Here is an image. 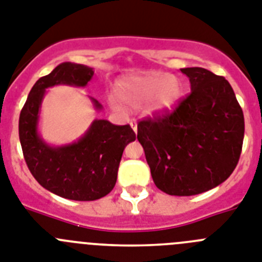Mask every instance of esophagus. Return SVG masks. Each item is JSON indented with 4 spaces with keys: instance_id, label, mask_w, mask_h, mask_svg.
Instances as JSON below:
<instances>
[{
    "instance_id": "esophagus-1",
    "label": "esophagus",
    "mask_w": 262,
    "mask_h": 262,
    "mask_svg": "<svg viewBox=\"0 0 262 262\" xmlns=\"http://www.w3.org/2000/svg\"><path fill=\"white\" fill-rule=\"evenodd\" d=\"M129 126L133 127V129H134V133H138V123H136V120L135 119H131V122H129Z\"/></svg>"
}]
</instances>
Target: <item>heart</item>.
<instances>
[{
	"label": "heart",
	"instance_id": "b5f03b06",
	"mask_svg": "<svg viewBox=\"0 0 262 262\" xmlns=\"http://www.w3.org/2000/svg\"><path fill=\"white\" fill-rule=\"evenodd\" d=\"M113 93L108 102L116 113L136 111L146 106L149 114L164 116L179 106L183 86L168 73L129 74L116 80Z\"/></svg>",
	"mask_w": 262,
	"mask_h": 262
}]
</instances>
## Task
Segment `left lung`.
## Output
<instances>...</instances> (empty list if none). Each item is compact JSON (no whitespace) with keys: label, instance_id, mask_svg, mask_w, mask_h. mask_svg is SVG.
Segmentation results:
<instances>
[{"label":"left lung","instance_id":"left-lung-1","mask_svg":"<svg viewBox=\"0 0 262 262\" xmlns=\"http://www.w3.org/2000/svg\"><path fill=\"white\" fill-rule=\"evenodd\" d=\"M191 94L169 115L142 120V144L154 183L172 196H192L224 183L240 159L244 114L225 78L203 67L180 69Z\"/></svg>","mask_w":262,"mask_h":262}]
</instances>
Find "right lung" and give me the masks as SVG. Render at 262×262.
<instances>
[{
	"label": "right lung",
	"mask_w": 262,
	"mask_h": 262,
	"mask_svg": "<svg viewBox=\"0 0 262 262\" xmlns=\"http://www.w3.org/2000/svg\"><path fill=\"white\" fill-rule=\"evenodd\" d=\"M93 75V69L84 64L61 63L35 82L19 115V142L31 175L45 189L69 200L93 201L108 195L115 187L123 151L136 138L128 124L95 119L75 142L63 146L45 142L38 126L46 90L59 84L86 87ZM90 100L97 111L102 110L97 99Z\"/></svg>",
	"instance_id": "right-lung-1"
}]
</instances>
